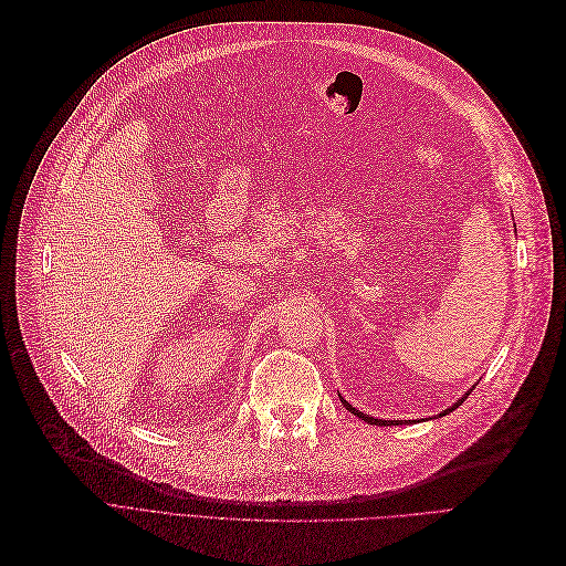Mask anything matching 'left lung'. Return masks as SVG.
Masks as SVG:
<instances>
[{
  "label": "left lung",
  "instance_id": "1",
  "mask_svg": "<svg viewBox=\"0 0 566 566\" xmlns=\"http://www.w3.org/2000/svg\"><path fill=\"white\" fill-rule=\"evenodd\" d=\"M468 396H470V391H468V394H463V398H461V400H455L451 408H447V410H444V412H440L438 417H444V415H449L451 410H455V408H459V406H461V402H463V400H465ZM340 402H343V406H345V410H349V412H353V415H357V417H359L361 421H368V423H375V426H398V423H402V421H385V419H373V417H368V415L359 412L357 408H353V406H349V402H347V400H343V398H340Z\"/></svg>",
  "mask_w": 566,
  "mask_h": 566
}]
</instances>
